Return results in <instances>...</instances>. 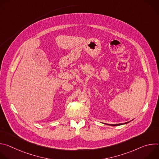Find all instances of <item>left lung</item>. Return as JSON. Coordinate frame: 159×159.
Listing matches in <instances>:
<instances>
[{"instance_id": "1", "label": "left lung", "mask_w": 159, "mask_h": 159, "mask_svg": "<svg viewBox=\"0 0 159 159\" xmlns=\"http://www.w3.org/2000/svg\"><path fill=\"white\" fill-rule=\"evenodd\" d=\"M128 123H129V122H126V123H120V124H116V125H109V124H106V125H111V126H119V125H125V124H127Z\"/></svg>"}]
</instances>
